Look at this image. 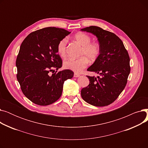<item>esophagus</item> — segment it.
Returning <instances> with one entry per match:
<instances>
[{"mask_svg": "<svg viewBox=\"0 0 148 148\" xmlns=\"http://www.w3.org/2000/svg\"><path fill=\"white\" fill-rule=\"evenodd\" d=\"M80 75L79 74L74 73V77H80Z\"/></svg>", "mask_w": 148, "mask_h": 148, "instance_id": "34e87169", "label": "esophagus"}]
</instances>
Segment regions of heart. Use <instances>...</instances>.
<instances>
[{"label": "heart", "mask_w": 148, "mask_h": 148, "mask_svg": "<svg viewBox=\"0 0 148 148\" xmlns=\"http://www.w3.org/2000/svg\"><path fill=\"white\" fill-rule=\"evenodd\" d=\"M74 40L82 46L78 59H68L64 62L65 68L70 69L75 73H80L86 68L89 63V59L95 62L101 54V45L97 42H91V38L88 34L79 32L74 35ZM68 39L61 40L58 44V53L62 58L66 56V46Z\"/></svg>", "instance_id": "1"}]
</instances>
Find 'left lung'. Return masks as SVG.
I'll use <instances>...</instances> for the list:
<instances>
[{
	"label": "left lung",
	"mask_w": 148,
	"mask_h": 148,
	"mask_svg": "<svg viewBox=\"0 0 148 148\" xmlns=\"http://www.w3.org/2000/svg\"><path fill=\"white\" fill-rule=\"evenodd\" d=\"M95 35L101 45V54L87 70L101 77H90L89 84L81 90L82 98L98 107L106 106L118 98L125 88L130 73V56L121 39L98 26L81 29Z\"/></svg>",
	"instance_id": "obj_1"
}]
</instances>
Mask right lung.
Wrapping results in <instances>:
<instances>
[{
	"label": "right lung",
	"mask_w": 148,
	"mask_h": 148,
	"mask_svg": "<svg viewBox=\"0 0 148 148\" xmlns=\"http://www.w3.org/2000/svg\"><path fill=\"white\" fill-rule=\"evenodd\" d=\"M70 33L61 28L45 27L29 34L21 44L16 59L17 79L23 94L37 105L56 102L62 95L64 82L73 78L71 70L58 72L62 65L58 44Z\"/></svg>",
	"instance_id": "1"
}]
</instances>
